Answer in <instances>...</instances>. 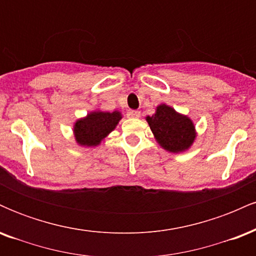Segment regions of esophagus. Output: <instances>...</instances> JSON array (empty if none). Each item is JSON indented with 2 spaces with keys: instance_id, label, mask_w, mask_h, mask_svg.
Masks as SVG:
<instances>
[{
  "instance_id": "esophagus-1",
  "label": "esophagus",
  "mask_w": 256,
  "mask_h": 256,
  "mask_svg": "<svg viewBox=\"0 0 256 256\" xmlns=\"http://www.w3.org/2000/svg\"><path fill=\"white\" fill-rule=\"evenodd\" d=\"M128 118H140V110H128Z\"/></svg>"
}]
</instances>
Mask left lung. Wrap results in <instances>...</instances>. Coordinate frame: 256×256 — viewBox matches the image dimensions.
<instances>
[{
  "mask_svg": "<svg viewBox=\"0 0 256 256\" xmlns=\"http://www.w3.org/2000/svg\"><path fill=\"white\" fill-rule=\"evenodd\" d=\"M146 122L158 144L171 152L186 150L195 140L194 122L170 106H158L154 116H146Z\"/></svg>",
  "mask_w": 256,
  "mask_h": 256,
  "instance_id": "8db88e82",
  "label": "left lung"
}]
</instances>
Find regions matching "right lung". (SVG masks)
I'll list each match as a JSON object with an SVG mask.
<instances>
[{
	"label": "right lung",
	"mask_w": 256,
	"mask_h": 256,
	"mask_svg": "<svg viewBox=\"0 0 256 256\" xmlns=\"http://www.w3.org/2000/svg\"><path fill=\"white\" fill-rule=\"evenodd\" d=\"M122 119L120 112H91L86 118L79 119L74 124V137L78 144L94 146L101 143L107 134L116 128Z\"/></svg>",
	"instance_id": "add662e5"
}]
</instances>
